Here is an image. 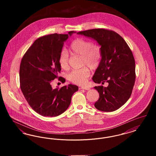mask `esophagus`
I'll list each match as a JSON object with an SVG mask.
<instances>
[{"instance_id": "1", "label": "esophagus", "mask_w": 156, "mask_h": 156, "mask_svg": "<svg viewBox=\"0 0 156 156\" xmlns=\"http://www.w3.org/2000/svg\"><path fill=\"white\" fill-rule=\"evenodd\" d=\"M81 89H85V90H88L90 89V88L88 87H87V86H85V87H81Z\"/></svg>"}]
</instances>
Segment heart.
<instances>
[{
  "label": "heart",
  "instance_id": "1",
  "mask_svg": "<svg viewBox=\"0 0 156 156\" xmlns=\"http://www.w3.org/2000/svg\"><path fill=\"white\" fill-rule=\"evenodd\" d=\"M69 51L72 54L81 55L82 66H87L92 69L98 66L102 59L101 45L84 38H77L73 40L69 45ZM58 62L63 69H67L69 68V56L67 51L63 50L61 52ZM89 75L88 68L83 67L73 69L68 75V78L74 83L83 85L87 82Z\"/></svg>",
  "mask_w": 156,
  "mask_h": 156
}]
</instances>
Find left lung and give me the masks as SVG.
<instances>
[{
  "label": "left lung",
  "mask_w": 156,
  "mask_h": 156,
  "mask_svg": "<svg viewBox=\"0 0 156 156\" xmlns=\"http://www.w3.org/2000/svg\"><path fill=\"white\" fill-rule=\"evenodd\" d=\"M90 37L101 45L102 59L92 77L97 83L108 82V87H95L99 94L94 104L101 111H115L131 96L135 80V61L125 40L112 30L95 29L77 33Z\"/></svg>",
  "instance_id": "obj_1"
}]
</instances>
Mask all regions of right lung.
Segmentation results:
<instances>
[{
    "mask_svg": "<svg viewBox=\"0 0 156 156\" xmlns=\"http://www.w3.org/2000/svg\"><path fill=\"white\" fill-rule=\"evenodd\" d=\"M68 34L57 33L37 39L24 54L20 66V84L23 94L30 107L37 113L48 117L57 116L68 109L71 97L78 90L69 84L52 89L51 82L61 70L58 59Z\"/></svg>",
    "mask_w": 156,
    "mask_h": 156,
    "instance_id": "add662e5",
    "label": "right lung"
}]
</instances>
